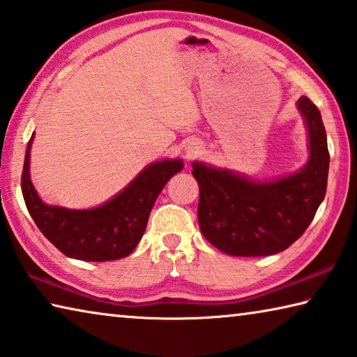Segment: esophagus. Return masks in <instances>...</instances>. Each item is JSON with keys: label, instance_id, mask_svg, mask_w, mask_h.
I'll use <instances>...</instances> for the list:
<instances>
[{"label": "esophagus", "instance_id": "34e87169", "mask_svg": "<svg viewBox=\"0 0 357 357\" xmlns=\"http://www.w3.org/2000/svg\"><path fill=\"white\" fill-rule=\"evenodd\" d=\"M198 149H200L198 146H192V148H189V151H187V154H189V155H195V154L198 153Z\"/></svg>", "mask_w": 357, "mask_h": 357}]
</instances>
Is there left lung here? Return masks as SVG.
I'll list each match as a JSON object with an SVG mask.
<instances>
[{
	"label": "left lung",
	"instance_id": "8db88e82",
	"mask_svg": "<svg viewBox=\"0 0 357 357\" xmlns=\"http://www.w3.org/2000/svg\"><path fill=\"white\" fill-rule=\"evenodd\" d=\"M298 110L309 132L310 157L285 178L259 183L193 162L200 185L198 223L203 236L233 257H266L288 249L310 225L328 187L329 151L321 113L302 96Z\"/></svg>",
	"mask_w": 357,
	"mask_h": 357
}]
</instances>
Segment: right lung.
Returning a JSON list of instances; mask_svg holds the SVG:
<instances>
[{
	"instance_id": "add662e5",
	"label": "right lung",
	"mask_w": 357,
	"mask_h": 357,
	"mask_svg": "<svg viewBox=\"0 0 357 357\" xmlns=\"http://www.w3.org/2000/svg\"><path fill=\"white\" fill-rule=\"evenodd\" d=\"M28 142L22 172V193L28 213L40 233L66 257L83 261H110L128 257L140 243L149 213L173 174L183 170V160L154 162L112 200L93 209L50 206L40 200L29 179Z\"/></svg>"
}]
</instances>
